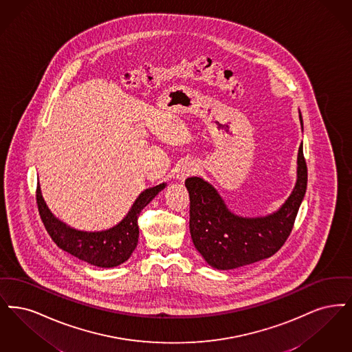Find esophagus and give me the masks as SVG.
<instances>
[{
	"mask_svg": "<svg viewBox=\"0 0 352 352\" xmlns=\"http://www.w3.org/2000/svg\"><path fill=\"white\" fill-rule=\"evenodd\" d=\"M196 170H197V167H196L195 163H192V162H183V163L179 166V168H177L176 177H177L180 182H184L188 176L195 175Z\"/></svg>",
	"mask_w": 352,
	"mask_h": 352,
	"instance_id": "1",
	"label": "esophagus"
}]
</instances>
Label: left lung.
Instances as JSON below:
<instances>
[{"label": "left lung", "instance_id": "obj_1", "mask_svg": "<svg viewBox=\"0 0 352 352\" xmlns=\"http://www.w3.org/2000/svg\"><path fill=\"white\" fill-rule=\"evenodd\" d=\"M300 121L304 129L301 113ZM306 185L302 143L297 155L296 185L289 197L272 214L254 218L234 214L212 184L201 177H188L185 186L190 199L189 230L193 245L209 265L222 271L272 256L291 234Z\"/></svg>", "mask_w": 352, "mask_h": 352}]
</instances>
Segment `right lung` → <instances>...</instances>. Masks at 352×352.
Wrapping results in <instances>:
<instances>
[{
  "mask_svg": "<svg viewBox=\"0 0 352 352\" xmlns=\"http://www.w3.org/2000/svg\"><path fill=\"white\" fill-rule=\"evenodd\" d=\"M166 185L159 184L143 190L122 221L102 231L74 229L56 218L47 206L39 183L36 188V204L47 232L59 248L96 267L111 268L124 263L135 250L139 238L138 217Z\"/></svg>",
  "mask_w": 352,
  "mask_h": 352,
  "instance_id": "obj_1",
  "label": "right lung"
}]
</instances>
